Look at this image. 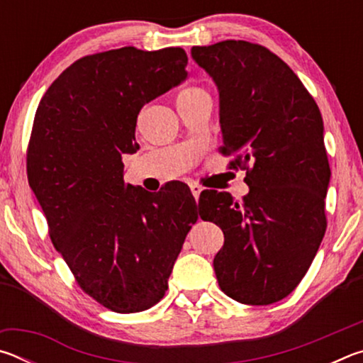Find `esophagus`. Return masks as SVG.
Returning <instances> with one entry per match:
<instances>
[{
  "label": "esophagus",
  "instance_id": "1",
  "mask_svg": "<svg viewBox=\"0 0 363 363\" xmlns=\"http://www.w3.org/2000/svg\"><path fill=\"white\" fill-rule=\"evenodd\" d=\"M190 190H192V195L195 196V200H199V196L201 194V190H203V187L199 186V184H190Z\"/></svg>",
  "mask_w": 363,
  "mask_h": 363
}]
</instances>
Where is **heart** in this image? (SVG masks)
<instances>
[{"instance_id":"heart-1","label":"heart","mask_w":363,"mask_h":363,"mask_svg":"<svg viewBox=\"0 0 363 363\" xmlns=\"http://www.w3.org/2000/svg\"><path fill=\"white\" fill-rule=\"evenodd\" d=\"M203 101H210V94H208V91L205 88H201V86H186V88H182L179 91V94L176 97L177 107L194 106V104Z\"/></svg>"}]
</instances>
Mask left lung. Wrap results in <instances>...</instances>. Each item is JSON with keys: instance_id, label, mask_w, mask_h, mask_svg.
I'll list each match as a JSON object with an SVG mask.
<instances>
[{"instance_id": "8db88e82", "label": "left lung", "mask_w": 363, "mask_h": 363, "mask_svg": "<svg viewBox=\"0 0 363 363\" xmlns=\"http://www.w3.org/2000/svg\"><path fill=\"white\" fill-rule=\"evenodd\" d=\"M192 57L219 89L220 153L247 169L242 201L210 190L205 211L224 232L213 266L220 290L267 306L299 285L327 230L330 164L314 97L267 48L242 40L194 46Z\"/></svg>"}]
</instances>
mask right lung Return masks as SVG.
Returning <instances> with one entry per match:
<instances>
[{"label":"right lung","instance_id":"1","mask_svg":"<svg viewBox=\"0 0 363 363\" xmlns=\"http://www.w3.org/2000/svg\"><path fill=\"white\" fill-rule=\"evenodd\" d=\"M182 48L125 46L84 56L60 73L36 108L28 184L49 237L79 288L107 309H150L199 219L182 182L157 195L123 179L138 115L187 78Z\"/></svg>","mask_w":363,"mask_h":363}]
</instances>
